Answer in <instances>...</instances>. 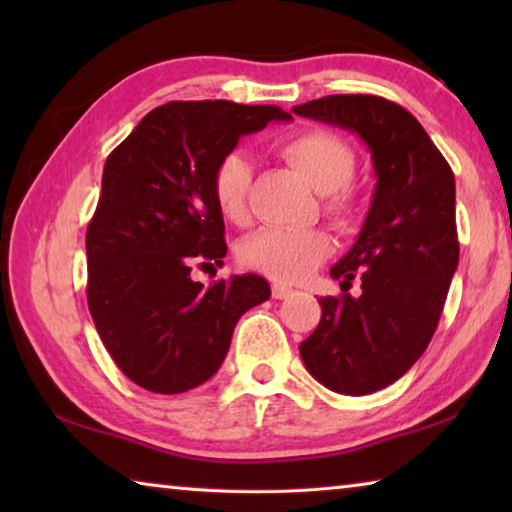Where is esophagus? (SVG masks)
<instances>
[{"instance_id": "1", "label": "esophagus", "mask_w": 512, "mask_h": 512, "mask_svg": "<svg viewBox=\"0 0 512 512\" xmlns=\"http://www.w3.org/2000/svg\"><path fill=\"white\" fill-rule=\"evenodd\" d=\"M291 293H293V289L287 287V284H273V298H275V300L289 298Z\"/></svg>"}]
</instances>
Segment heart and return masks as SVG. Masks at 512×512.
I'll use <instances>...</instances> for the list:
<instances>
[{
  "instance_id": "heart-1",
  "label": "heart",
  "mask_w": 512,
  "mask_h": 512,
  "mask_svg": "<svg viewBox=\"0 0 512 512\" xmlns=\"http://www.w3.org/2000/svg\"><path fill=\"white\" fill-rule=\"evenodd\" d=\"M277 151L316 192L325 194V210L334 221L354 219L348 183L357 167L352 146L339 135L307 128L282 140ZM250 162L244 153L223 155L212 173V198L225 221L246 223ZM334 253V241L323 228H266L246 237L239 246V262L275 282H300Z\"/></svg>"
}]
</instances>
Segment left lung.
Listing matches in <instances>:
<instances>
[{
    "label": "left lung",
    "mask_w": 512,
    "mask_h": 512,
    "mask_svg": "<svg viewBox=\"0 0 512 512\" xmlns=\"http://www.w3.org/2000/svg\"><path fill=\"white\" fill-rule=\"evenodd\" d=\"M368 146L377 185L354 246L332 266L348 291L320 298V323L300 357L329 391L368 395L427 350L458 266L456 185L443 153L409 110L375 94H332L293 108Z\"/></svg>",
    "instance_id": "obj_1"
}]
</instances>
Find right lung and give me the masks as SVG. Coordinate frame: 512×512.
<instances>
[{
  "instance_id": "obj_1",
  "label": "right lung",
  "mask_w": 512,
  "mask_h": 512,
  "mask_svg": "<svg viewBox=\"0 0 512 512\" xmlns=\"http://www.w3.org/2000/svg\"><path fill=\"white\" fill-rule=\"evenodd\" d=\"M277 106L171 101L151 110L108 155L88 225V307L119 370L151 393L176 395L210 379L228 354L237 320L271 298L246 273L203 287L192 264H223V216L212 173L239 137Z\"/></svg>"
}]
</instances>
